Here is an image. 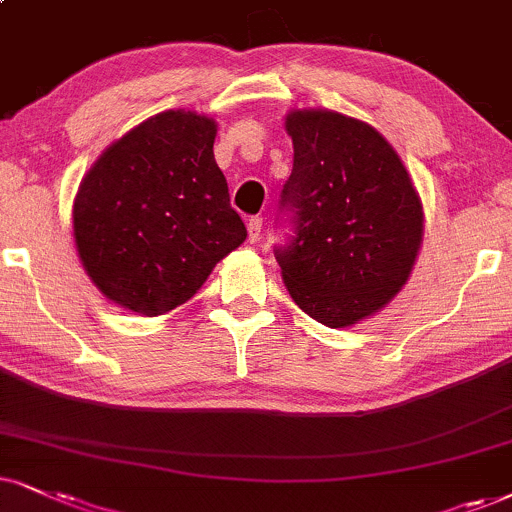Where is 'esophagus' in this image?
Instances as JSON below:
<instances>
[{"mask_svg": "<svg viewBox=\"0 0 512 512\" xmlns=\"http://www.w3.org/2000/svg\"><path fill=\"white\" fill-rule=\"evenodd\" d=\"M260 234H262V217H250L248 219V241L250 243L260 241Z\"/></svg>", "mask_w": 512, "mask_h": 512, "instance_id": "obj_1", "label": "esophagus"}]
</instances>
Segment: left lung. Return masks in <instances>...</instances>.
<instances>
[{"mask_svg":"<svg viewBox=\"0 0 512 512\" xmlns=\"http://www.w3.org/2000/svg\"><path fill=\"white\" fill-rule=\"evenodd\" d=\"M293 172L276 245L290 297L328 328L385 307L409 278L423 241V205L394 148L366 122L333 111L286 118Z\"/></svg>","mask_w":512,"mask_h":512,"instance_id":"8db88e82","label":"left lung"}]
</instances>
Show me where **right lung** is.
<instances>
[{"mask_svg": "<svg viewBox=\"0 0 512 512\" xmlns=\"http://www.w3.org/2000/svg\"><path fill=\"white\" fill-rule=\"evenodd\" d=\"M215 120L148 118L106 148L73 208L77 255L108 300L158 316L196 295L248 231L215 163Z\"/></svg>", "mask_w": 512, "mask_h": 512, "instance_id": "obj_1", "label": "right lung"}]
</instances>
